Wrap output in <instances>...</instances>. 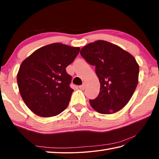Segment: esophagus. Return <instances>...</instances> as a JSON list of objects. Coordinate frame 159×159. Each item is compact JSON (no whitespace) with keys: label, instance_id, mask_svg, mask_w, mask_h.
<instances>
[{"label":"esophagus","instance_id":"34e87169","mask_svg":"<svg viewBox=\"0 0 159 159\" xmlns=\"http://www.w3.org/2000/svg\"><path fill=\"white\" fill-rule=\"evenodd\" d=\"M85 87H86V83H83V85L79 86V88H80V90H85Z\"/></svg>","mask_w":159,"mask_h":159}]
</instances>
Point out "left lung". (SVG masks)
Returning a JSON list of instances; mask_svg holds the SVG:
<instances>
[{"label": "left lung", "mask_w": 159, "mask_h": 159, "mask_svg": "<svg viewBox=\"0 0 159 159\" xmlns=\"http://www.w3.org/2000/svg\"><path fill=\"white\" fill-rule=\"evenodd\" d=\"M80 53L88 64L95 66L100 83L98 96L90 99L91 107L104 114L123 109L138 83L139 65L134 57L118 45L100 40L86 45Z\"/></svg>", "instance_id": "8db88e82"}]
</instances>
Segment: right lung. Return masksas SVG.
Here are the masks:
<instances>
[{"mask_svg":"<svg viewBox=\"0 0 159 159\" xmlns=\"http://www.w3.org/2000/svg\"><path fill=\"white\" fill-rule=\"evenodd\" d=\"M80 48L60 43L36 50L21 64L17 74L20 95L29 109L42 117L60 114L69 103L74 90L66 67Z\"/></svg>","mask_w":159,"mask_h":159,"instance_id":"obj_1","label":"right lung"}]
</instances>
